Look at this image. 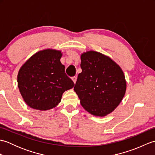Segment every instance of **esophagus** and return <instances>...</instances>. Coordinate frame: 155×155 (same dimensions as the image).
<instances>
[{
  "label": "esophagus",
  "mask_w": 155,
  "mask_h": 155,
  "mask_svg": "<svg viewBox=\"0 0 155 155\" xmlns=\"http://www.w3.org/2000/svg\"><path fill=\"white\" fill-rule=\"evenodd\" d=\"M72 81L74 82V83L75 84V83H76V82H77V77H72Z\"/></svg>",
  "instance_id": "34e87169"
}]
</instances>
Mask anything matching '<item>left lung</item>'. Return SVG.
I'll use <instances>...</instances> for the list:
<instances>
[{"label":"left lung","mask_w":155,"mask_h":155,"mask_svg":"<svg viewBox=\"0 0 155 155\" xmlns=\"http://www.w3.org/2000/svg\"><path fill=\"white\" fill-rule=\"evenodd\" d=\"M82 72L74 90L82 106L94 116L112 113L124 96L127 82L121 68L107 56L94 51L81 54Z\"/></svg>","instance_id":"left-lung-1"}]
</instances>
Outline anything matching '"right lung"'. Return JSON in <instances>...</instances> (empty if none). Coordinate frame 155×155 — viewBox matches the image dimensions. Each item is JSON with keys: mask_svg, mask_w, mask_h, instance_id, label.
Instances as JSON below:
<instances>
[{"mask_svg": "<svg viewBox=\"0 0 155 155\" xmlns=\"http://www.w3.org/2000/svg\"><path fill=\"white\" fill-rule=\"evenodd\" d=\"M61 51L45 49L36 52L20 68V93L28 106L47 110L57 106L64 91L74 84L64 72Z\"/></svg>", "mask_w": 155, "mask_h": 155, "instance_id": "add662e5", "label": "right lung"}]
</instances>
